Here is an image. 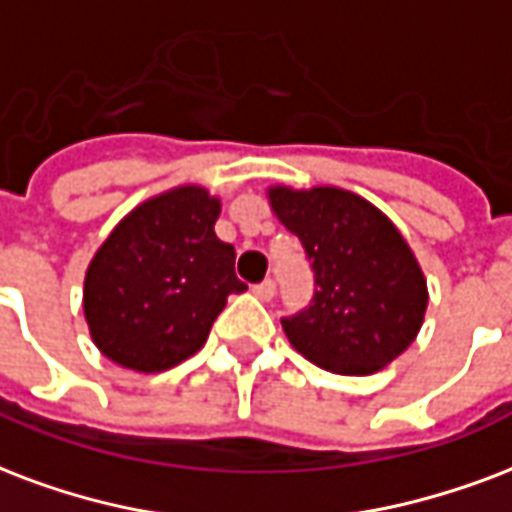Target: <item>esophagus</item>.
I'll return each mask as SVG.
<instances>
[{"label":"esophagus","mask_w":512,"mask_h":512,"mask_svg":"<svg viewBox=\"0 0 512 512\" xmlns=\"http://www.w3.org/2000/svg\"><path fill=\"white\" fill-rule=\"evenodd\" d=\"M260 300H271L273 295H276V284L271 282V279H265V282L255 284V290H252Z\"/></svg>","instance_id":"esophagus-1"}]
</instances>
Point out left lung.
<instances>
[{"label":"left lung","instance_id":"1","mask_svg":"<svg viewBox=\"0 0 512 512\" xmlns=\"http://www.w3.org/2000/svg\"><path fill=\"white\" fill-rule=\"evenodd\" d=\"M265 193L317 279L311 306L282 319L292 349L338 376H370L397 360L424 325L429 292L395 222L343 187L271 185Z\"/></svg>","mask_w":512,"mask_h":512}]
</instances>
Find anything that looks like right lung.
<instances>
[{"label":"right lung","mask_w":512,"mask_h":512,"mask_svg":"<svg viewBox=\"0 0 512 512\" xmlns=\"http://www.w3.org/2000/svg\"><path fill=\"white\" fill-rule=\"evenodd\" d=\"M220 195L177 185L117 222L88 263L83 314L96 349L120 368L161 373L193 357L228 295L244 292L236 252L217 239Z\"/></svg>","instance_id":"obj_1"}]
</instances>
